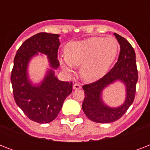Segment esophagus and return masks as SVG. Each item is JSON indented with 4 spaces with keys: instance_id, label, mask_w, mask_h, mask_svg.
Wrapping results in <instances>:
<instances>
[{
    "instance_id": "34e87169",
    "label": "esophagus",
    "mask_w": 150,
    "mask_h": 150,
    "mask_svg": "<svg viewBox=\"0 0 150 150\" xmlns=\"http://www.w3.org/2000/svg\"><path fill=\"white\" fill-rule=\"evenodd\" d=\"M81 85L79 83H75V84L73 85V89H81Z\"/></svg>"
}]
</instances>
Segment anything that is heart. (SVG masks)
<instances>
[{"label":"heart","mask_w":150,"mask_h":150,"mask_svg":"<svg viewBox=\"0 0 150 150\" xmlns=\"http://www.w3.org/2000/svg\"><path fill=\"white\" fill-rule=\"evenodd\" d=\"M118 53V43L113 37H91L72 41L66 45L65 56L60 58L61 67L72 71L80 65V75L87 82L103 77L114 63Z\"/></svg>","instance_id":"1"}]
</instances>
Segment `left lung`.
I'll use <instances>...</instances> for the list:
<instances>
[{
  "instance_id": "8db88e82",
  "label": "left lung",
  "mask_w": 150,
  "mask_h": 150,
  "mask_svg": "<svg viewBox=\"0 0 150 150\" xmlns=\"http://www.w3.org/2000/svg\"><path fill=\"white\" fill-rule=\"evenodd\" d=\"M120 44L118 60L109 72L95 82L84 85L85 99L82 110L91 121L97 123H111L118 120L127 111L134 101L138 81L135 53L127 40L114 33ZM115 81L122 82L126 86L125 102L119 107L111 108L102 100L103 89Z\"/></svg>"
}]
</instances>
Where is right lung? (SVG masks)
Wrapping results in <instances>:
<instances>
[{
  "label": "right lung",
  "instance_id": "obj_1",
  "mask_svg": "<svg viewBox=\"0 0 150 150\" xmlns=\"http://www.w3.org/2000/svg\"><path fill=\"white\" fill-rule=\"evenodd\" d=\"M59 36L47 33L36 34L22 43L14 59L11 75L14 99L24 114L37 123H49L56 118L64 100L72 91V82L60 81L54 73L60 65ZM39 52L48 56L50 68L41 83L33 84L29 79L28 67Z\"/></svg>",
  "mask_w": 150,
  "mask_h": 150
}]
</instances>
